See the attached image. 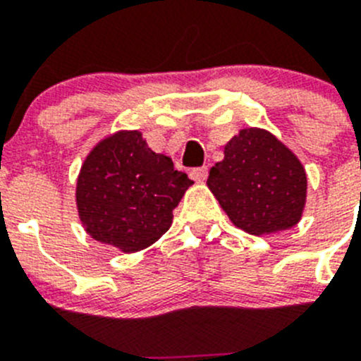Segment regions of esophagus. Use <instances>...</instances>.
<instances>
[{
  "label": "esophagus",
  "instance_id": "esophagus-1",
  "mask_svg": "<svg viewBox=\"0 0 361 361\" xmlns=\"http://www.w3.org/2000/svg\"><path fill=\"white\" fill-rule=\"evenodd\" d=\"M190 177L195 180V183H204L208 178V166H200V168H193L190 171Z\"/></svg>",
  "mask_w": 361,
  "mask_h": 361
}]
</instances>
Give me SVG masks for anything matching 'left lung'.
Wrapping results in <instances>:
<instances>
[{"label":"left lung","mask_w":361,"mask_h":361,"mask_svg":"<svg viewBox=\"0 0 361 361\" xmlns=\"http://www.w3.org/2000/svg\"><path fill=\"white\" fill-rule=\"evenodd\" d=\"M208 186L237 228L267 235L298 222L307 178L276 137L247 128L226 145L224 161L209 170Z\"/></svg>","instance_id":"left-lung-1"}]
</instances>
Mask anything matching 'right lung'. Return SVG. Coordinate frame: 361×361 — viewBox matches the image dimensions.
Instances as JSON below:
<instances>
[{"mask_svg":"<svg viewBox=\"0 0 361 361\" xmlns=\"http://www.w3.org/2000/svg\"><path fill=\"white\" fill-rule=\"evenodd\" d=\"M193 180L170 157L148 148L139 132L99 142L78 178V209L95 240L135 253L164 235Z\"/></svg>","mask_w":361,"mask_h":361,"instance_id":"right-lung-1","label":"right lung"}]
</instances>
